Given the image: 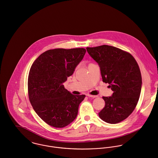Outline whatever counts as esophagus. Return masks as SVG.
Returning a JSON list of instances; mask_svg holds the SVG:
<instances>
[{"instance_id":"obj_1","label":"esophagus","mask_w":158,"mask_h":158,"mask_svg":"<svg viewBox=\"0 0 158 158\" xmlns=\"http://www.w3.org/2000/svg\"><path fill=\"white\" fill-rule=\"evenodd\" d=\"M87 96H89V97H90V98H95L97 97V96H95V95H89V94H87Z\"/></svg>"}]
</instances>
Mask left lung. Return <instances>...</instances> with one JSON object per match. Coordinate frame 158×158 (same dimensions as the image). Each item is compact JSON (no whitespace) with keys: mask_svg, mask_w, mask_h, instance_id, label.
Here are the masks:
<instances>
[{"mask_svg":"<svg viewBox=\"0 0 158 158\" xmlns=\"http://www.w3.org/2000/svg\"><path fill=\"white\" fill-rule=\"evenodd\" d=\"M87 51L98 64L102 82L113 91L111 96L102 97L105 107L99 117L108 123H118L130 115L139 101L142 84L139 65L129 53L114 46L87 48Z\"/></svg>","mask_w":158,"mask_h":158,"instance_id":"left-lung-1","label":"left lung"}]
</instances>
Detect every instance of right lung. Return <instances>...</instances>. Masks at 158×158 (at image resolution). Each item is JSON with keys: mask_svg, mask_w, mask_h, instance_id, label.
<instances>
[{"mask_svg": "<svg viewBox=\"0 0 158 158\" xmlns=\"http://www.w3.org/2000/svg\"><path fill=\"white\" fill-rule=\"evenodd\" d=\"M85 52L84 48L51 49L32 64L28 77L29 100L36 114L50 126H68L77 115L79 106L85 96L73 95L63 84Z\"/></svg>", "mask_w": 158, "mask_h": 158, "instance_id": "right-lung-1", "label": "right lung"}]
</instances>
